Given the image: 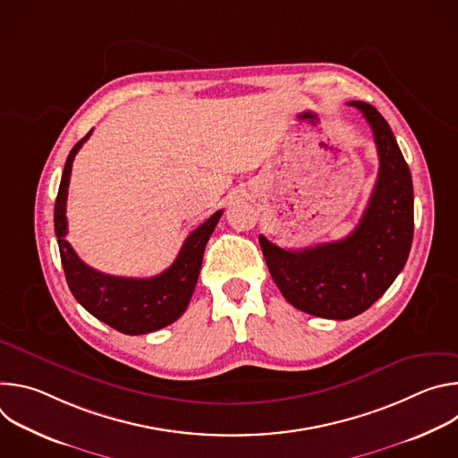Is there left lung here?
<instances>
[{
  "label": "left lung",
  "instance_id": "1",
  "mask_svg": "<svg viewBox=\"0 0 458 458\" xmlns=\"http://www.w3.org/2000/svg\"><path fill=\"white\" fill-rule=\"evenodd\" d=\"M373 130L378 175L357 228L344 239L286 250L259 235L268 270L284 299L297 310L346 320L366 311L403 272L413 241V182L387 121L364 101Z\"/></svg>",
  "mask_w": 458,
  "mask_h": 458
}]
</instances>
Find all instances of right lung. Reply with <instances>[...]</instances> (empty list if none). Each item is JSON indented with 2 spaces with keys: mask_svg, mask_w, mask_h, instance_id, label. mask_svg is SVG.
<instances>
[{
  "mask_svg": "<svg viewBox=\"0 0 458 458\" xmlns=\"http://www.w3.org/2000/svg\"><path fill=\"white\" fill-rule=\"evenodd\" d=\"M90 132L71 150L61 175L55 207L54 230L59 244L61 265L69 288L76 301L96 318L126 335H143L177 320L198 284L203 265L205 246L216 230L223 210H217L199 228H195L181 246L170 268L148 279L115 277L101 274L78 257L67 237V193L72 172V161Z\"/></svg>",
  "mask_w": 458,
  "mask_h": 458,
  "instance_id": "right-lung-1",
  "label": "right lung"
}]
</instances>
